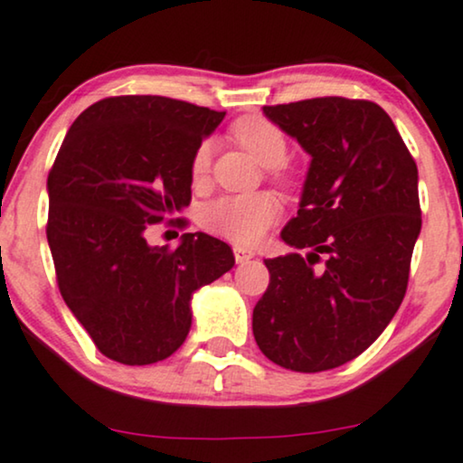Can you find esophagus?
I'll list each match as a JSON object with an SVG mask.
<instances>
[{"instance_id":"34e87169","label":"esophagus","mask_w":463,"mask_h":463,"mask_svg":"<svg viewBox=\"0 0 463 463\" xmlns=\"http://www.w3.org/2000/svg\"><path fill=\"white\" fill-rule=\"evenodd\" d=\"M232 251H235V260L237 262H248V260H251L256 256L254 250L243 248V245H235V248H232Z\"/></svg>"}]
</instances>
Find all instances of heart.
<instances>
[{"label":"heart","mask_w":463,"mask_h":463,"mask_svg":"<svg viewBox=\"0 0 463 463\" xmlns=\"http://www.w3.org/2000/svg\"><path fill=\"white\" fill-rule=\"evenodd\" d=\"M231 137L265 168H275L286 157V140L278 126L262 117H243L232 124ZM212 162V145L203 143L192 157V179L207 177ZM282 213L278 198L259 192V194L220 196L201 209V224L213 235L226 237L237 243H254L265 235L267 228L275 224Z\"/></svg>","instance_id":"obj_1"}]
</instances>
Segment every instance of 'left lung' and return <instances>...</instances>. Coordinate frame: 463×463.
<instances>
[{"label": "left lung", "instance_id": "1", "mask_svg": "<svg viewBox=\"0 0 463 463\" xmlns=\"http://www.w3.org/2000/svg\"><path fill=\"white\" fill-rule=\"evenodd\" d=\"M262 113L309 154L290 248L265 260L271 282L251 316L269 361L325 372L353 361L387 329L406 295L420 232L419 171L378 104L314 98ZM327 260L314 268L319 254Z\"/></svg>", "mask_w": 463, "mask_h": 463}]
</instances>
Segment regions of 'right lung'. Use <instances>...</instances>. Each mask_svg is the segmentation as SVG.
I'll list each match as a JSON object with an SVG mask.
<instances>
[{"label": "right lung", "instance_id": "add662e5", "mask_svg": "<svg viewBox=\"0 0 463 463\" xmlns=\"http://www.w3.org/2000/svg\"><path fill=\"white\" fill-rule=\"evenodd\" d=\"M224 115L117 96L85 109L63 138L46 181V239L63 301L109 359L171 356L190 333L192 295L235 265L204 232H185L173 251L145 237L190 204L192 157Z\"/></svg>", "mask_w": 463, "mask_h": 463}]
</instances>
